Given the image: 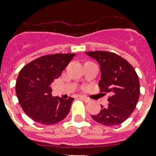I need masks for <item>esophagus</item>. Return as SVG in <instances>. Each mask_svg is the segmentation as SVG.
I'll list each match as a JSON object with an SVG mask.
<instances>
[{"label":"esophagus","mask_w":156,"mask_h":156,"mask_svg":"<svg viewBox=\"0 0 156 156\" xmlns=\"http://www.w3.org/2000/svg\"><path fill=\"white\" fill-rule=\"evenodd\" d=\"M79 97H80L81 99H82V100H84V101H85V102H87V103L90 102V99H89V98H88L87 96H86V95H80Z\"/></svg>","instance_id":"esophagus-1"}]
</instances>
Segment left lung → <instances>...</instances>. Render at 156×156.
I'll use <instances>...</instances> for the list:
<instances>
[{
	"label": "left lung",
	"mask_w": 156,
	"mask_h": 156,
	"mask_svg": "<svg viewBox=\"0 0 156 156\" xmlns=\"http://www.w3.org/2000/svg\"><path fill=\"white\" fill-rule=\"evenodd\" d=\"M86 54L100 65V91L112 94L108 99V106L101 105L100 112L91 117L106 126L123 123L135 109L140 95V83L135 69L126 59L113 52L94 51Z\"/></svg>",
	"instance_id": "obj_1"
}]
</instances>
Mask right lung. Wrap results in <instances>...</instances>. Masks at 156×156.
I'll list each match as a JSON object with an SVG mask.
<instances>
[{
    "label": "right lung",
    "instance_id": "1",
    "mask_svg": "<svg viewBox=\"0 0 156 156\" xmlns=\"http://www.w3.org/2000/svg\"><path fill=\"white\" fill-rule=\"evenodd\" d=\"M75 54L45 55L27 64L16 81V95L23 112L37 123L51 126L66 118L73 98L52 97L51 84Z\"/></svg>",
    "mask_w": 156,
    "mask_h": 156
}]
</instances>
